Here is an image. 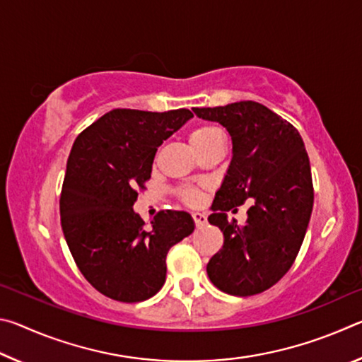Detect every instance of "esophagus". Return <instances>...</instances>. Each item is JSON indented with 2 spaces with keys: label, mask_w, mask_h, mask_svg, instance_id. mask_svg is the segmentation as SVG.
<instances>
[{
  "label": "esophagus",
  "mask_w": 362,
  "mask_h": 362,
  "mask_svg": "<svg viewBox=\"0 0 362 362\" xmlns=\"http://www.w3.org/2000/svg\"><path fill=\"white\" fill-rule=\"evenodd\" d=\"M192 217H193V220H194V225L198 226H203V225H206L207 223V217H206V214H201V212H193L192 214Z\"/></svg>",
  "instance_id": "esophagus-1"
}]
</instances>
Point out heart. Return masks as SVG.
Returning a JSON list of instances; mask_svg holds the SVG:
<instances>
[{"label":"heart","mask_w":362,"mask_h":362,"mask_svg":"<svg viewBox=\"0 0 362 362\" xmlns=\"http://www.w3.org/2000/svg\"><path fill=\"white\" fill-rule=\"evenodd\" d=\"M189 144H192L193 150L201 155V153L212 148V146L223 145V134L217 126L203 124L189 134ZM180 198L183 203L196 204L199 201V192L196 188H183L180 192Z\"/></svg>","instance_id":"b5f03b06"}]
</instances>
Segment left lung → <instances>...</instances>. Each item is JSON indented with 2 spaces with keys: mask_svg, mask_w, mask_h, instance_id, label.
Returning <instances> with one entry per match:
<instances>
[{
  "mask_svg": "<svg viewBox=\"0 0 362 362\" xmlns=\"http://www.w3.org/2000/svg\"><path fill=\"white\" fill-rule=\"evenodd\" d=\"M228 131L233 156L207 220L223 233V247L207 263L217 289L247 297L269 289L289 272L313 211L310 159L298 131L259 102L193 108ZM253 198L238 227L226 211Z\"/></svg>",
  "mask_w": 362,
  "mask_h": 362,
  "instance_id": "obj_1",
  "label": "left lung"
}]
</instances>
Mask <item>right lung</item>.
<instances>
[{"mask_svg": "<svg viewBox=\"0 0 362 362\" xmlns=\"http://www.w3.org/2000/svg\"><path fill=\"white\" fill-rule=\"evenodd\" d=\"M193 118L189 110L155 113L116 108L71 146L60 194L65 241L79 272L118 302H142L166 281V255L192 235L188 212L161 211L150 230L132 209L151 177L158 146Z\"/></svg>", "mask_w": 362, "mask_h": 362, "instance_id": "obj_1", "label": "right lung"}]
</instances>
